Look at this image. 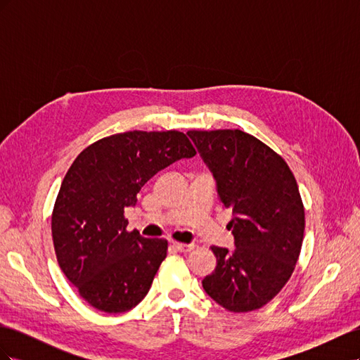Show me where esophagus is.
I'll use <instances>...</instances> for the list:
<instances>
[{
  "instance_id": "34e87169",
  "label": "esophagus",
  "mask_w": 360,
  "mask_h": 360,
  "mask_svg": "<svg viewBox=\"0 0 360 360\" xmlns=\"http://www.w3.org/2000/svg\"><path fill=\"white\" fill-rule=\"evenodd\" d=\"M172 246L176 248L179 252H191V250L197 248V245H195V243H177V242H174Z\"/></svg>"
}]
</instances>
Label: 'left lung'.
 <instances>
[{
    "instance_id": "obj_1",
    "label": "left lung",
    "mask_w": 360,
    "mask_h": 360,
    "mask_svg": "<svg viewBox=\"0 0 360 360\" xmlns=\"http://www.w3.org/2000/svg\"><path fill=\"white\" fill-rule=\"evenodd\" d=\"M189 138L233 210V250L212 246L216 269L202 279L205 292L231 312L264 307L290 279L299 259L304 209L287 162L238 129L189 130Z\"/></svg>"
}]
</instances>
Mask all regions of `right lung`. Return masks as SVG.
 I'll return each instance as SVG.
<instances>
[{"label": "right lung", "mask_w": 360, "mask_h": 360, "mask_svg": "<svg viewBox=\"0 0 360 360\" xmlns=\"http://www.w3.org/2000/svg\"><path fill=\"white\" fill-rule=\"evenodd\" d=\"M197 155L179 130L115 134L82 150L52 212V240L63 274L93 308L118 314L146 297L168 242L127 231L124 210L160 169Z\"/></svg>", "instance_id": "add662e5"}]
</instances>
